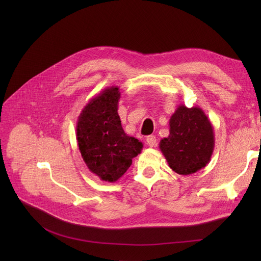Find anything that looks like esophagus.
Masks as SVG:
<instances>
[{"instance_id":"obj_1","label":"esophagus","mask_w":261,"mask_h":261,"mask_svg":"<svg viewBox=\"0 0 261 261\" xmlns=\"http://www.w3.org/2000/svg\"><path fill=\"white\" fill-rule=\"evenodd\" d=\"M147 141V144L150 146V147H154L156 145V138L154 135H149L148 138L146 139Z\"/></svg>"}]
</instances>
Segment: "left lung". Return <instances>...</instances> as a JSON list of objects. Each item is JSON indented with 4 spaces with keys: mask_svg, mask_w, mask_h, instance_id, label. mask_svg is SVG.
<instances>
[{
    "mask_svg": "<svg viewBox=\"0 0 261 261\" xmlns=\"http://www.w3.org/2000/svg\"><path fill=\"white\" fill-rule=\"evenodd\" d=\"M214 148V128L203 110L177 106L169 119V135L160 142L169 167L182 175L195 173L210 163Z\"/></svg>",
    "mask_w": 261,
    "mask_h": 261,
    "instance_id": "obj_1",
    "label": "left lung"
}]
</instances>
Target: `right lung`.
Instances as JSON below:
<instances>
[{"label": "right lung", "mask_w": 261, "mask_h": 261, "mask_svg": "<svg viewBox=\"0 0 261 261\" xmlns=\"http://www.w3.org/2000/svg\"><path fill=\"white\" fill-rule=\"evenodd\" d=\"M118 87H109L82 109L76 126L79 151L91 172L114 183L129 169L143 144L123 131L118 110Z\"/></svg>", "instance_id": "add662e5"}]
</instances>
